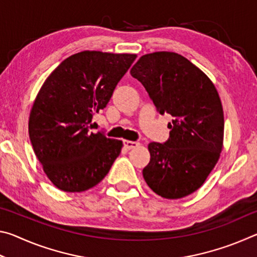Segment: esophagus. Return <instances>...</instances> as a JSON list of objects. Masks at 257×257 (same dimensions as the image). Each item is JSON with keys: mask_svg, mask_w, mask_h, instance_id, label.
Here are the masks:
<instances>
[{"mask_svg": "<svg viewBox=\"0 0 257 257\" xmlns=\"http://www.w3.org/2000/svg\"><path fill=\"white\" fill-rule=\"evenodd\" d=\"M123 144H124L125 149H128V150H133V149H135V147L139 146L138 142H133V141H124Z\"/></svg>", "mask_w": 257, "mask_h": 257, "instance_id": "esophagus-1", "label": "esophagus"}]
</instances>
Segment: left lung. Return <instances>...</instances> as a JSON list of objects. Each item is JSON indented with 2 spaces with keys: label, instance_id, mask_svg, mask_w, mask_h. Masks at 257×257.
I'll return each mask as SVG.
<instances>
[{
  "label": "left lung",
  "instance_id": "8db88e82",
  "mask_svg": "<svg viewBox=\"0 0 257 257\" xmlns=\"http://www.w3.org/2000/svg\"><path fill=\"white\" fill-rule=\"evenodd\" d=\"M130 73L149 93L161 114L169 113L170 137L150 143L143 176L168 199L197 190L215 167L223 146L224 118L215 86L201 69L175 52L141 56Z\"/></svg>",
  "mask_w": 257,
  "mask_h": 257
}]
</instances>
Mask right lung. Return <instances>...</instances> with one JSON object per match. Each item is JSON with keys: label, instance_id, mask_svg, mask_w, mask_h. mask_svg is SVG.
Returning a JSON list of instances; mask_svg holds the SVG:
<instances>
[{"label": "right lung", "instance_id": "obj_1", "mask_svg": "<svg viewBox=\"0 0 257 257\" xmlns=\"http://www.w3.org/2000/svg\"><path fill=\"white\" fill-rule=\"evenodd\" d=\"M136 54L82 51L62 61L41 87L29 115V138L47 178L60 190L96 186L118 158L122 142L90 132Z\"/></svg>", "mask_w": 257, "mask_h": 257}]
</instances>
